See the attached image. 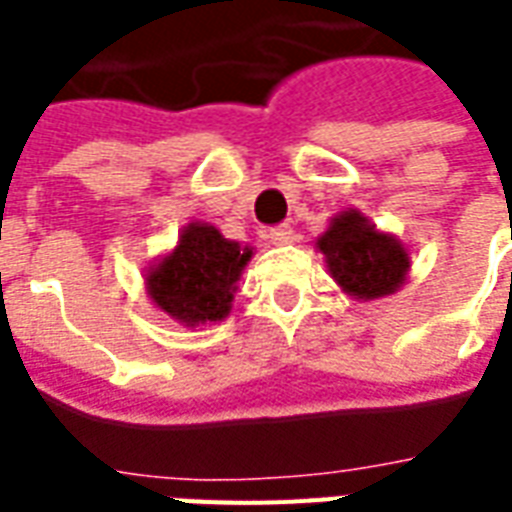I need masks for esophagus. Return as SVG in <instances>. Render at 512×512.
I'll return each mask as SVG.
<instances>
[{
  "instance_id": "1",
  "label": "esophagus",
  "mask_w": 512,
  "mask_h": 512,
  "mask_svg": "<svg viewBox=\"0 0 512 512\" xmlns=\"http://www.w3.org/2000/svg\"><path fill=\"white\" fill-rule=\"evenodd\" d=\"M293 238H296V233H293V227H290V224H279V227H271V230H268V241H271L274 246L290 244Z\"/></svg>"
}]
</instances>
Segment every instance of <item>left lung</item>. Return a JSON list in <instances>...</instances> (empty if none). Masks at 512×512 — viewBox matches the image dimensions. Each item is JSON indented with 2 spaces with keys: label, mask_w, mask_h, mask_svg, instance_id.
<instances>
[{
  "label": "left lung",
  "mask_w": 512,
  "mask_h": 512,
  "mask_svg": "<svg viewBox=\"0 0 512 512\" xmlns=\"http://www.w3.org/2000/svg\"><path fill=\"white\" fill-rule=\"evenodd\" d=\"M315 246L343 293L362 301L392 296L403 288L411 268L406 246L395 235L376 230V224L354 208L337 213Z\"/></svg>",
  "instance_id": "left-lung-1"
}]
</instances>
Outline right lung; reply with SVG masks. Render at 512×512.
Listing matches in <instances>:
<instances>
[{"instance_id": "obj_1", "label": "right lung", "mask_w": 512, "mask_h": 512, "mask_svg": "<svg viewBox=\"0 0 512 512\" xmlns=\"http://www.w3.org/2000/svg\"><path fill=\"white\" fill-rule=\"evenodd\" d=\"M249 257V246L227 241L211 224L191 222L183 227L178 246L145 274L147 296L183 326L222 321L230 315Z\"/></svg>"}]
</instances>
